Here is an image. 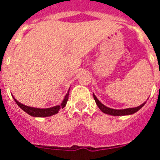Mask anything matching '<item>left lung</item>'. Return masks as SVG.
Listing matches in <instances>:
<instances>
[{"label": "left lung", "instance_id": "left-lung-1", "mask_svg": "<svg viewBox=\"0 0 160 160\" xmlns=\"http://www.w3.org/2000/svg\"><path fill=\"white\" fill-rule=\"evenodd\" d=\"M93 96H94V99L95 100V102L97 104V106L98 107V108L102 111L103 113L105 114H110V115H114V116H122V115H128V114H132L134 113L137 112L138 110H140L144 105H145V102H143L142 105L138 106L137 107H134V108H128V109H123V110H115V109L110 108V107H106L105 105H103L102 103L98 99L97 97L93 94Z\"/></svg>", "mask_w": 160, "mask_h": 160}]
</instances>
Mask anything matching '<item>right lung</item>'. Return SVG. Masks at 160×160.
Masks as SVG:
<instances>
[{"mask_svg":"<svg viewBox=\"0 0 160 160\" xmlns=\"http://www.w3.org/2000/svg\"><path fill=\"white\" fill-rule=\"evenodd\" d=\"M69 91L70 90H68L67 94L65 96L64 99H63L62 102L61 103V105L55 106L53 107H49V108H45V109H40V108H34V107H28V106H25L22 104L21 102L16 100L14 98V97H12L14 98V101L16 102V103L18 105V107L21 109H22L25 112H26L27 114H29V115L33 117H49L53 115V114H56L57 113H58V111L60 109H63L66 107V103H67L68 98H69Z\"/></svg>","mask_w":160,"mask_h":160,"instance_id":"1","label":"right lung"}]
</instances>
